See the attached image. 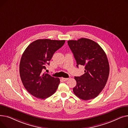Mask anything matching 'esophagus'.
Here are the masks:
<instances>
[{
	"instance_id": "1",
	"label": "esophagus",
	"mask_w": 128,
	"mask_h": 128,
	"mask_svg": "<svg viewBox=\"0 0 128 128\" xmlns=\"http://www.w3.org/2000/svg\"><path fill=\"white\" fill-rule=\"evenodd\" d=\"M68 79V78H62V80L64 82H66L67 81Z\"/></svg>"
}]
</instances>
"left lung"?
<instances>
[{"mask_svg": "<svg viewBox=\"0 0 128 128\" xmlns=\"http://www.w3.org/2000/svg\"><path fill=\"white\" fill-rule=\"evenodd\" d=\"M68 43L76 66L82 65L85 69L84 75L75 77L77 84L73 92L83 100L94 98L104 89L109 76L110 65L106 53L98 44L89 39L68 40Z\"/></svg>", "mask_w": 128, "mask_h": 128, "instance_id": "1", "label": "left lung"}]
</instances>
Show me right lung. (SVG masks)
I'll return each instance as SVG.
<instances>
[{"label":"right lung","instance_id":"obj_1","mask_svg":"<svg viewBox=\"0 0 128 128\" xmlns=\"http://www.w3.org/2000/svg\"><path fill=\"white\" fill-rule=\"evenodd\" d=\"M65 40L38 39L27 47L20 63V75L25 88L38 98L45 99L56 91L58 78L43 73L53 54L64 45Z\"/></svg>","mask_w":128,"mask_h":128}]
</instances>
